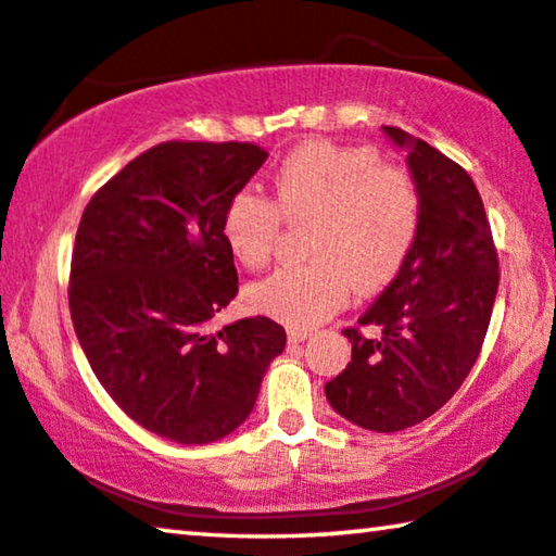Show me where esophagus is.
Returning a JSON list of instances; mask_svg holds the SVG:
<instances>
[{
  "label": "esophagus",
  "instance_id": "obj_1",
  "mask_svg": "<svg viewBox=\"0 0 556 556\" xmlns=\"http://www.w3.org/2000/svg\"><path fill=\"white\" fill-rule=\"evenodd\" d=\"M287 338H289V342H304L309 338V330H304V327H289L287 330Z\"/></svg>",
  "mask_w": 556,
  "mask_h": 556
}]
</instances>
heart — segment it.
<instances>
[{
  "label": "heart",
  "instance_id": "obj_1",
  "mask_svg": "<svg viewBox=\"0 0 556 556\" xmlns=\"http://www.w3.org/2000/svg\"><path fill=\"white\" fill-rule=\"evenodd\" d=\"M285 218L312 224L307 264L281 267L249 287L264 315L309 327L345 307L353 289L388 287L416 247L424 193L416 176L370 146L309 140L281 161L275 199L239 189L226 201L222 231L231 254L260 269L277 252Z\"/></svg>",
  "mask_w": 556,
  "mask_h": 556
}]
</instances>
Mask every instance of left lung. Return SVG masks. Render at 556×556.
Returning <instances> with one entry per match:
<instances>
[{
  "instance_id": "1",
  "label": "left lung",
  "mask_w": 556,
  "mask_h": 556,
  "mask_svg": "<svg viewBox=\"0 0 556 556\" xmlns=\"http://www.w3.org/2000/svg\"><path fill=\"white\" fill-rule=\"evenodd\" d=\"M410 146L408 166L424 193L416 247L378 300L345 327L353 359L325 386L340 416L393 433L431 418L464 386L483 348L498 289V254L471 176L426 140L386 125ZM381 327L367 339L362 327Z\"/></svg>"
}]
</instances>
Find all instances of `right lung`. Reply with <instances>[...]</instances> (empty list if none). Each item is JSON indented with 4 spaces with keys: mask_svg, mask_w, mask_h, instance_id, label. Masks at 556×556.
<instances>
[{
    "mask_svg": "<svg viewBox=\"0 0 556 556\" xmlns=\"http://www.w3.org/2000/svg\"><path fill=\"white\" fill-rule=\"evenodd\" d=\"M267 155L237 140H166L100 186L77 226V340L123 413L168 441L211 443L239 428L285 350V327L264 315L208 330L239 292L224 206Z\"/></svg>",
    "mask_w": 556,
    "mask_h": 556,
    "instance_id": "add662e5",
    "label": "right lung"
}]
</instances>
